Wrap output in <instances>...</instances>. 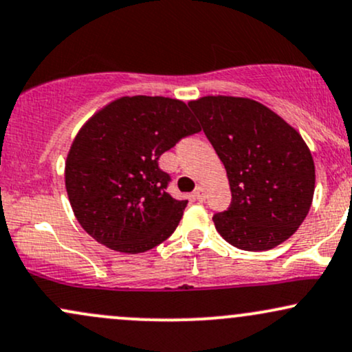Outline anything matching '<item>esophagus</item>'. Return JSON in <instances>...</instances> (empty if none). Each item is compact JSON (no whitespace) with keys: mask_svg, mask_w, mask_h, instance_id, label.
<instances>
[{"mask_svg":"<svg viewBox=\"0 0 352 352\" xmlns=\"http://www.w3.org/2000/svg\"><path fill=\"white\" fill-rule=\"evenodd\" d=\"M193 197H195V200L204 201L205 197H207V192H205L204 187H197L195 192H193Z\"/></svg>","mask_w":352,"mask_h":352,"instance_id":"34e87169","label":"esophagus"}]
</instances>
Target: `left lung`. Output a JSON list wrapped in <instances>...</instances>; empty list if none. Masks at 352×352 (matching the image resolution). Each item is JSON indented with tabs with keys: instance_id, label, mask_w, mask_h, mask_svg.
<instances>
[{
	"instance_id": "8db88e82",
	"label": "left lung",
	"mask_w": 352,
	"mask_h": 352,
	"mask_svg": "<svg viewBox=\"0 0 352 352\" xmlns=\"http://www.w3.org/2000/svg\"><path fill=\"white\" fill-rule=\"evenodd\" d=\"M205 135L225 165L228 210L213 215L217 232L246 252L281 245L300 228L314 195V162L300 132L248 98L190 100Z\"/></svg>"
}]
</instances>
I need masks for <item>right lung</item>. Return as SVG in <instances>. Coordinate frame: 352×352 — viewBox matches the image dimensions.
Instances as JSON below:
<instances>
[{"instance_id": "1", "label": "right lung", "mask_w": 352, "mask_h": 352, "mask_svg": "<svg viewBox=\"0 0 352 352\" xmlns=\"http://www.w3.org/2000/svg\"><path fill=\"white\" fill-rule=\"evenodd\" d=\"M201 127L184 100L124 96L80 127L64 179L72 212L99 243L122 253L160 245L179 225L187 200L172 199L159 159Z\"/></svg>"}]
</instances>
